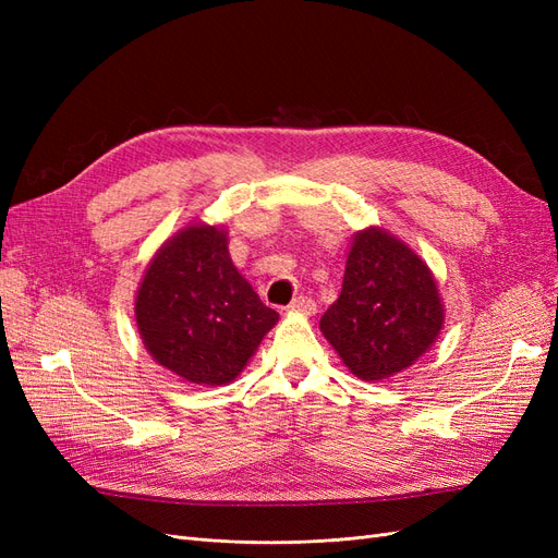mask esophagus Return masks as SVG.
I'll return each mask as SVG.
<instances>
[{"instance_id": "34e87169", "label": "esophagus", "mask_w": 558, "mask_h": 558, "mask_svg": "<svg viewBox=\"0 0 558 558\" xmlns=\"http://www.w3.org/2000/svg\"><path fill=\"white\" fill-rule=\"evenodd\" d=\"M289 312H300V314L312 316V314H316V302H314L312 298H307V295H300V298H295V300L291 302Z\"/></svg>"}]
</instances>
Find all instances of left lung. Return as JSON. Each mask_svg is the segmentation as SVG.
<instances>
[{
    "label": "left lung",
    "instance_id": "8db88e82",
    "mask_svg": "<svg viewBox=\"0 0 558 558\" xmlns=\"http://www.w3.org/2000/svg\"><path fill=\"white\" fill-rule=\"evenodd\" d=\"M442 312L426 263L369 228L353 240L342 293L320 316V332L353 375L386 379L437 340Z\"/></svg>",
    "mask_w": 558,
    "mask_h": 558
}]
</instances>
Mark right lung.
Masks as SVG:
<instances>
[{
    "label": "right lung",
    "instance_id": "obj_1",
    "mask_svg": "<svg viewBox=\"0 0 558 558\" xmlns=\"http://www.w3.org/2000/svg\"><path fill=\"white\" fill-rule=\"evenodd\" d=\"M134 314L150 356L183 379L211 386L238 377L279 320L232 265L226 232L202 223L156 253Z\"/></svg>",
    "mask_w": 558,
    "mask_h": 558
}]
</instances>
